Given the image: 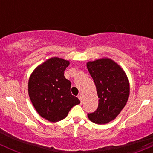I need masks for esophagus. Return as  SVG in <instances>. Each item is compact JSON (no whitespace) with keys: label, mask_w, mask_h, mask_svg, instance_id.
<instances>
[{"label":"esophagus","mask_w":153,"mask_h":153,"mask_svg":"<svg viewBox=\"0 0 153 153\" xmlns=\"http://www.w3.org/2000/svg\"><path fill=\"white\" fill-rule=\"evenodd\" d=\"M78 98H79V99H80V101H81V102L82 103V101H83V98H82V95H78Z\"/></svg>","instance_id":"esophagus-1"}]
</instances>
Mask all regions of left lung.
I'll return each instance as SVG.
<instances>
[{"label": "left lung", "instance_id": "8db88e82", "mask_svg": "<svg viewBox=\"0 0 153 153\" xmlns=\"http://www.w3.org/2000/svg\"><path fill=\"white\" fill-rule=\"evenodd\" d=\"M98 96V107L88 118L97 124L113 121L121 112L129 95V83L124 70L110 58H104L86 64Z\"/></svg>", "mask_w": 153, "mask_h": 153}]
</instances>
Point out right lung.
<instances>
[{"mask_svg":"<svg viewBox=\"0 0 153 153\" xmlns=\"http://www.w3.org/2000/svg\"><path fill=\"white\" fill-rule=\"evenodd\" d=\"M69 61L51 58L38 66L31 74L28 92L31 102L42 118L58 122L67 116L74 106L80 104L71 94V82L64 77Z\"/></svg>","mask_w":153,"mask_h":153,"instance_id":"add662e5","label":"right lung"}]
</instances>
